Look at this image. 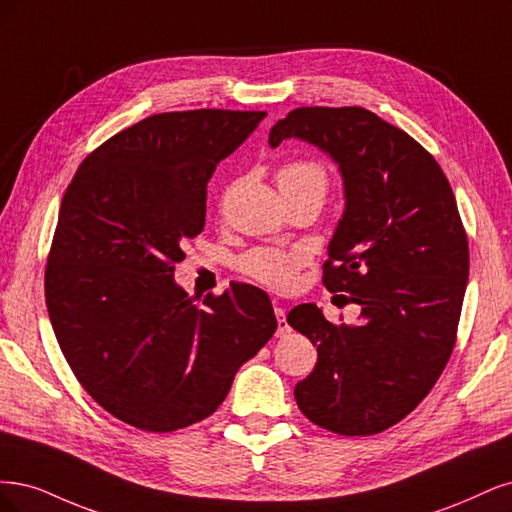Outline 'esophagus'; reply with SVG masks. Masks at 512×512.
Returning a JSON list of instances; mask_svg holds the SVG:
<instances>
[{
    "instance_id": "esophagus-1",
    "label": "esophagus",
    "mask_w": 512,
    "mask_h": 512,
    "mask_svg": "<svg viewBox=\"0 0 512 512\" xmlns=\"http://www.w3.org/2000/svg\"><path fill=\"white\" fill-rule=\"evenodd\" d=\"M274 315H276V321H278V329H276V336H287L291 332V327L287 323V315L283 308H274Z\"/></svg>"
}]
</instances>
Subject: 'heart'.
Segmentation results:
<instances>
[{"label": "heart", "mask_w": 512, "mask_h": 512, "mask_svg": "<svg viewBox=\"0 0 512 512\" xmlns=\"http://www.w3.org/2000/svg\"><path fill=\"white\" fill-rule=\"evenodd\" d=\"M276 183L280 193H293L308 187H323L327 185V174L321 163L317 161H289L276 172ZM306 261V253L295 251H280V249H253L240 259V268L246 276L261 285L274 289H287L293 285L295 272Z\"/></svg>", "instance_id": "obj_1"}]
</instances>
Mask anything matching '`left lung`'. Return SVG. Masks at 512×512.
<instances>
[{
	"mask_svg": "<svg viewBox=\"0 0 512 512\" xmlns=\"http://www.w3.org/2000/svg\"><path fill=\"white\" fill-rule=\"evenodd\" d=\"M298 138L338 166L344 212L329 240L323 283L361 306L334 325L315 304L287 323L317 346V366L295 385L300 410L325 430L370 436L425 398L455 346L468 285V238L436 159L366 108H295L270 146Z\"/></svg>",
	"mask_w": 512,
	"mask_h": 512,
	"instance_id": "8db88e82",
	"label": "left lung"
}]
</instances>
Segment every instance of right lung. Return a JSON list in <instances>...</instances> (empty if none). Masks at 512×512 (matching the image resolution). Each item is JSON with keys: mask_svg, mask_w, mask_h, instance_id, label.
Returning a JSON list of instances; mask_svg holds the SVG:
<instances>
[{"mask_svg": "<svg viewBox=\"0 0 512 512\" xmlns=\"http://www.w3.org/2000/svg\"><path fill=\"white\" fill-rule=\"evenodd\" d=\"M266 112L153 114L80 163L65 191L44 291L63 357L110 415L174 432L221 406L276 332L266 291L232 283L195 304L174 280L206 223L217 163Z\"/></svg>", "mask_w": 512, "mask_h": 512, "instance_id": "obj_1", "label": "right lung"}]
</instances>
